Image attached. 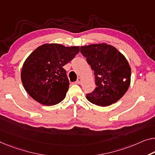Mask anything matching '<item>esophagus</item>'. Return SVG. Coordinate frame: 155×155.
Returning a JSON list of instances; mask_svg holds the SVG:
<instances>
[{
  "instance_id": "1",
  "label": "esophagus",
  "mask_w": 155,
  "mask_h": 155,
  "mask_svg": "<svg viewBox=\"0 0 155 155\" xmlns=\"http://www.w3.org/2000/svg\"><path fill=\"white\" fill-rule=\"evenodd\" d=\"M81 81H82L81 78H78L77 81H76V84H80L81 83Z\"/></svg>"
}]
</instances>
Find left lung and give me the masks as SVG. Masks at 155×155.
Wrapping results in <instances>:
<instances>
[{"label":"left lung","mask_w":155,"mask_h":155,"mask_svg":"<svg viewBox=\"0 0 155 155\" xmlns=\"http://www.w3.org/2000/svg\"><path fill=\"white\" fill-rule=\"evenodd\" d=\"M81 53L94 71L97 85L93 92L87 94V100L100 107L118 101L131 81V68L124 55L106 43L82 46Z\"/></svg>","instance_id":"1"}]
</instances>
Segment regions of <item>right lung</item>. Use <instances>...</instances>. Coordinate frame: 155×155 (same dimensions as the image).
<instances>
[{
    "instance_id": "add662e5",
    "label": "right lung",
    "mask_w": 155,
    "mask_h": 155,
    "mask_svg": "<svg viewBox=\"0 0 155 155\" xmlns=\"http://www.w3.org/2000/svg\"><path fill=\"white\" fill-rule=\"evenodd\" d=\"M79 52V47L45 44L31 53L23 64L21 78L25 90L38 102L57 104L65 97L69 79L63 66Z\"/></svg>"
}]
</instances>
